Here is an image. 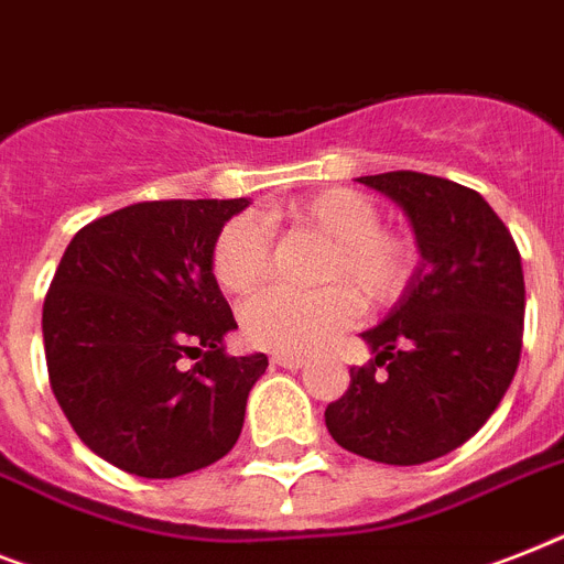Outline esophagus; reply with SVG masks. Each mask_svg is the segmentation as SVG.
Listing matches in <instances>:
<instances>
[{"label": "esophagus", "instance_id": "esophagus-1", "mask_svg": "<svg viewBox=\"0 0 564 564\" xmlns=\"http://www.w3.org/2000/svg\"><path fill=\"white\" fill-rule=\"evenodd\" d=\"M272 361L278 365V368H286V370H297V368H304L306 359L304 356H272Z\"/></svg>", "mask_w": 564, "mask_h": 564}]
</instances>
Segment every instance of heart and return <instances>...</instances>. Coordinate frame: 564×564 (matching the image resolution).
Segmentation results:
<instances>
[{"label": "heart", "instance_id": "1", "mask_svg": "<svg viewBox=\"0 0 564 564\" xmlns=\"http://www.w3.org/2000/svg\"><path fill=\"white\" fill-rule=\"evenodd\" d=\"M269 219H286L306 228L329 246L318 292L263 290L240 310L242 333L254 347L281 356H306L322 350L356 322L360 297L365 306H386L405 292L416 263L409 235L382 231V217L368 196L329 187L306 196ZM269 263V231L254 217H235L219 231L214 246V278L226 292H249Z\"/></svg>", "mask_w": 564, "mask_h": 564}]
</instances>
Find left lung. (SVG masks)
<instances>
[{"instance_id":"1","label":"left lung","mask_w":564,"mask_h":564,"mask_svg":"<svg viewBox=\"0 0 564 564\" xmlns=\"http://www.w3.org/2000/svg\"><path fill=\"white\" fill-rule=\"evenodd\" d=\"M400 205L420 267L361 338L370 365L324 423L354 455L416 466L464 446L510 388L524 333V272L512 235L469 187L414 171L359 176Z\"/></svg>"}]
</instances>
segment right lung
Masks as SVG:
<instances>
[{
  "label": "right lung",
  "instance_id": "right-lung-1",
  "mask_svg": "<svg viewBox=\"0 0 564 564\" xmlns=\"http://www.w3.org/2000/svg\"><path fill=\"white\" fill-rule=\"evenodd\" d=\"M246 208L249 199L127 205L63 251L43 304L52 391L77 437L123 473L178 478L240 437L269 359L226 354L237 322L214 246Z\"/></svg>",
  "mask_w": 564,
  "mask_h": 564
}]
</instances>
